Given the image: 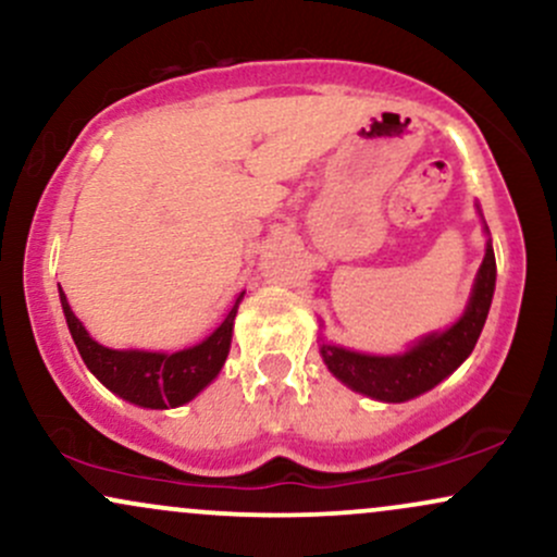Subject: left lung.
I'll list each match as a JSON object with an SVG mask.
<instances>
[{
	"instance_id": "1",
	"label": "left lung",
	"mask_w": 557,
	"mask_h": 557,
	"mask_svg": "<svg viewBox=\"0 0 557 557\" xmlns=\"http://www.w3.org/2000/svg\"><path fill=\"white\" fill-rule=\"evenodd\" d=\"M493 290L495 253L493 244L487 240L485 259H482L478 277H474L470 304H467L457 324L448 326L446 332L428 334L401 355L352 352L321 339V358L334 376L345 386H350L352 392L381 401L414 399L425 394L428 388L441 384L446 376H451L470 358L482 326H485L487 311H491Z\"/></svg>"
}]
</instances>
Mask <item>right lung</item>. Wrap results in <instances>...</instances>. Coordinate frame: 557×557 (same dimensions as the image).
Instances as JSON below:
<instances>
[{
    "mask_svg": "<svg viewBox=\"0 0 557 557\" xmlns=\"http://www.w3.org/2000/svg\"><path fill=\"white\" fill-rule=\"evenodd\" d=\"M59 298H62L72 339H75L77 350L83 355L85 366L90 368L92 376L106 388H111L113 394L132 401V405L150 407V410H169V407H181L191 401L220 373L227 350H231L233 319H236L244 293L227 311L223 324L205 343L178 352L111 350V347L98 345L87 334L83 321L72 313L62 287H59Z\"/></svg>",
    "mask_w": 557,
    "mask_h": 557,
    "instance_id": "obj_1",
    "label": "right lung"
}]
</instances>
